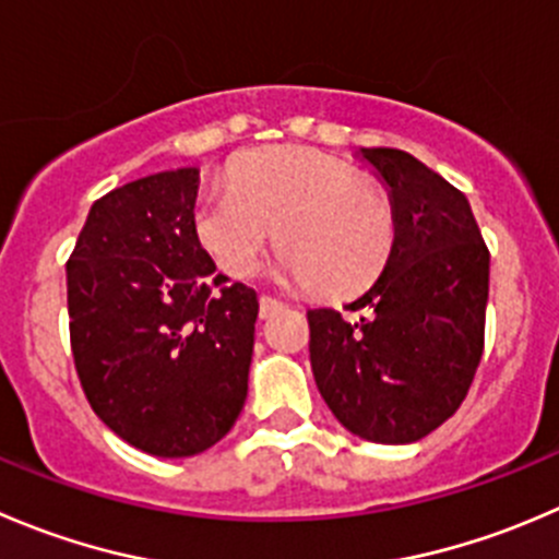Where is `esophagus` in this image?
<instances>
[{
  "instance_id": "1",
  "label": "esophagus",
  "mask_w": 559,
  "mask_h": 559,
  "mask_svg": "<svg viewBox=\"0 0 559 559\" xmlns=\"http://www.w3.org/2000/svg\"><path fill=\"white\" fill-rule=\"evenodd\" d=\"M278 308H284V302L275 300V297H270V295L259 297V317H262V319L273 317V313L278 311Z\"/></svg>"
}]
</instances>
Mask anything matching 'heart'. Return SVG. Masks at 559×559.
<instances>
[{
    "mask_svg": "<svg viewBox=\"0 0 559 559\" xmlns=\"http://www.w3.org/2000/svg\"><path fill=\"white\" fill-rule=\"evenodd\" d=\"M193 226L215 264L237 278L257 270L275 231L284 242L278 273L328 295H349L377 278L395 235L388 193L311 147L242 158L229 186L199 199Z\"/></svg>",
    "mask_w": 559,
    "mask_h": 559,
    "instance_id": "heart-1",
    "label": "heart"
}]
</instances>
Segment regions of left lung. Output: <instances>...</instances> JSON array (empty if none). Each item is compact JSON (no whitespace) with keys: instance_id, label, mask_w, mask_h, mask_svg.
<instances>
[{"instance_id":"8db88e82","label":"left lung","mask_w":559,"mask_h":559,"mask_svg":"<svg viewBox=\"0 0 559 559\" xmlns=\"http://www.w3.org/2000/svg\"><path fill=\"white\" fill-rule=\"evenodd\" d=\"M382 177L395 235L371 289L349 311H308L311 368L352 435L384 445L424 440L462 406L484 355L489 248L467 197L404 150H360Z\"/></svg>"}]
</instances>
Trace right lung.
<instances>
[{"mask_svg": "<svg viewBox=\"0 0 559 559\" xmlns=\"http://www.w3.org/2000/svg\"><path fill=\"white\" fill-rule=\"evenodd\" d=\"M197 193L199 169L114 188L68 259L86 401L114 435L160 459L213 448L248 395L259 297L215 273L193 226Z\"/></svg>", "mask_w": 559, "mask_h": 559, "instance_id": "1", "label": "right lung"}]
</instances>
